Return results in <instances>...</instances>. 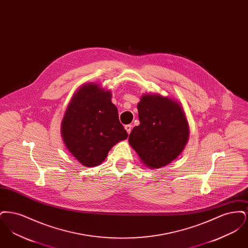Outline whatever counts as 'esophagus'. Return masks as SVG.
<instances>
[{"label": "esophagus", "mask_w": 248, "mask_h": 248, "mask_svg": "<svg viewBox=\"0 0 248 248\" xmlns=\"http://www.w3.org/2000/svg\"><path fill=\"white\" fill-rule=\"evenodd\" d=\"M124 129L126 130L127 134L129 135L130 133H131V130H132V125H131V124H127V125H125V126H124Z\"/></svg>", "instance_id": "esophagus-1"}]
</instances>
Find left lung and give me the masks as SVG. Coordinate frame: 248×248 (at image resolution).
I'll return each mask as SVG.
<instances>
[{
    "mask_svg": "<svg viewBox=\"0 0 248 248\" xmlns=\"http://www.w3.org/2000/svg\"><path fill=\"white\" fill-rule=\"evenodd\" d=\"M140 125L129 135L130 146L148 168L170 164L183 152L189 127L180 102L160 94H145L138 104Z\"/></svg>",
    "mask_w": 248,
    "mask_h": 248,
    "instance_id": "left-lung-1",
    "label": "left lung"
}]
</instances>
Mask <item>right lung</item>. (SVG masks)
I'll list each match as a JSON object with an SVG mask.
<instances>
[{"label":"right lung","instance_id":"right-lung-1","mask_svg":"<svg viewBox=\"0 0 248 248\" xmlns=\"http://www.w3.org/2000/svg\"><path fill=\"white\" fill-rule=\"evenodd\" d=\"M61 136L71 155L83 166L94 167L128 135L111 102V91L84 83L73 94L61 122Z\"/></svg>","mask_w":248,"mask_h":248}]
</instances>
